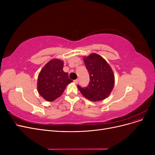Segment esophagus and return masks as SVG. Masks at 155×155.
<instances>
[{"label": "esophagus", "instance_id": "1", "mask_svg": "<svg viewBox=\"0 0 155 155\" xmlns=\"http://www.w3.org/2000/svg\"><path fill=\"white\" fill-rule=\"evenodd\" d=\"M78 81H79V79H75V80H74V83H76V84H78Z\"/></svg>", "mask_w": 155, "mask_h": 155}]
</instances>
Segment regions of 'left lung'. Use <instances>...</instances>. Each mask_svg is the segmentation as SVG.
<instances>
[{"instance_id":"left-lung-1","label":"left lung","mask_w":155,"mask_h":155,"mask_svg":"<svg viewBox=\"0 0 155 155\" xmlns=\"http://www.w3.org/2000/svg\"><path fill=\"white\" fill-rule=\"evenodd\" d=\"M83 61L88 70L90 82L85 88L78 86L84 97L92 101L105 100L110 94L114 85L113 71L101 56L93 53Z\"/></svg>"}]
</instances>
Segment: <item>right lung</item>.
I'll list each match as a JSON object with an SVG mask.
<instances>
[{
  "mask_svg": "<svg viewBox=\"0 0 155 155\" xmlns=\"http://www.w3.org/2000/svg\"><path fill=\"white\" fill-rule=\"evenodd\" d=\"M63 61L58 59L50 60L42 68L37 79V91L46 101H52L61 96L72 80L63 71Z\"/></svg>",
  "mask_w": 155,
  "mask_h": 155,
  "instance_id": "1",
  "label": "right lung"
}]
</instances>
